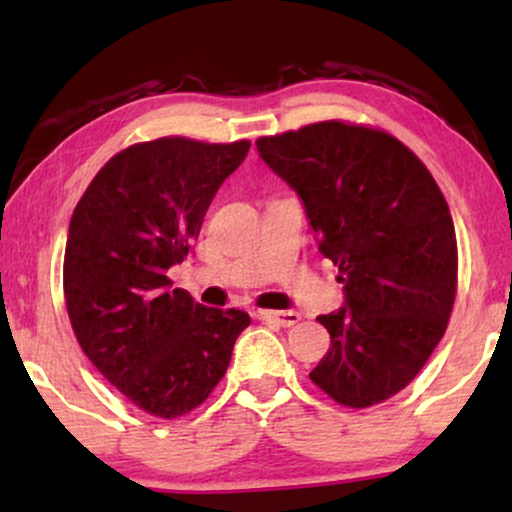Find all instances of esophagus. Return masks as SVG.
<instances>
[{
	"mask_svg": "<svg viewBox=\"0 0 512 512\" xmlns=\"http://www.w3.org/2000/svg\"><path fill=\"white\" fill-rule=\"evenodd\" d=\"M256 319L265 321V324H275V326H284L289 328L293 324H298L300 321V314L293 312V310H286V312H275V310H258L256 312Z\"/></svg>",
	"mask_w": 512,
	"mask_h": 512,
	"instance_id": "esophagus-1",
	"label": "esophagus"
}]
</instances>
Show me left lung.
<instances>
[{"label":"left lung","instance_id":"8db88e82","mask_svg":"<svg viewBox=\"0 0 512 512\" xmlns=\"http://www.w3.org/2000/svg\"><path fill=\"white\" fill-rule=\"evenodd\" d=\"M256 146L345 284V307L317 317L331 347L310 380L347 408L387 401L429 361L457 296V235L436 179L368 125L321 121Z\"/></svg>","mask_w":512,"mask_h":512}]
</instances>
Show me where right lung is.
<instances>
[{
  "label": "right lung",
  "instance_id": "add662e5",
  "mask_svg": "<svg viewBox=\"0 0 512 512\" xmlns=\"http://www.w3.org/2000/svg\"><path fill=\"white\" fill-rule=\"evenodd\" d=\"M249 146L188 137L132 144L95 174L69 221L62 286L76 340L153 417L177 419L205 403L251 324L242 310L195 303L167 277Z\"/></svg>",
  "mask_w": 512,
  "mask_h": 512
}]
</instances>
